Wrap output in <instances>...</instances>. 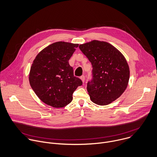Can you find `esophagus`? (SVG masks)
<instances>
[{"label":"esophagus","mask_w":157,"mask_h":157,"mask_svg":"<svg viewBox=\"0 0 157 157\" xmlns=\"http://www.w3.org/2000/svg\"><path fill=\"white\" fill-rule=\"evenodd\" d=\"M80 79L82 80V82H85V76H84V75H82V76H81V77H80Z\"/></svg>","instance_id":"1"}]
</instances>
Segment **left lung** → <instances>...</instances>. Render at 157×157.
I'll use <instances>...</instances> for the list:
<instances>
[{
  "instance_id": "8db88e82",
  "label": "left lung",
  "mask_w": 157,
  "mask_h": 157,
  "mask_svg": "<svg viewBox=\"0 0 157 157\" xmlns=\"http://www.w3.org/2000/svg\"><path fill=\"white\" fill-rule=\"evenodd\" d=\"M79 48L93 66V79L86 87L91 101L101 106L111 103L128 85L130 71L126 58L105 41L93 40Z\"/></svg>"
}]
</instances>
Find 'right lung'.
Masks as SVG:
<instances>
[{
	"mask_svg": "<svg viewBox=\"0 0 157 157\" xmlns=\"http://www.w3.org/2000/svg\"><path fill=\"white\" fill-rule=\"evenodd\" d=\"M78 46L64 41L54 43L41 51L29 73V84L37 97L53 108H62L73 99L72 94L82 80L74 75L69 60Z\"/></svg>",
	"mask_w": 157,
	"mask_h": 157,
	"instance_id": "obj_1",
	"label": "right lung"
}]
</instances>
